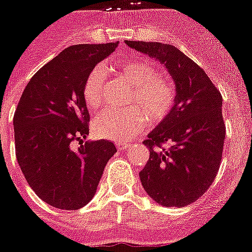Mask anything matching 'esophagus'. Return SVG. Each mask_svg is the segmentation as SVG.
<instances>
[{
  "instance_id": "obj_1",
  "label": "esophagus",
  "mask_w": 252,
  "mask_h": 252,
  "mask_svg": "<svg viewBox=\"0 0 252 252\" xmlns=\"http://www.w3.org/2000/svg\"><path fill=\"white\" fill-rule=\"evenodd\" d=\"M116 146L119 147L120 150H126V149H128L130 145L126 144V142H122V141H118V142H116Z\"/></svg>"
}]
</instances>
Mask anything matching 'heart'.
<instances>
[{"mask_svg":"<svg viewBox=\"0 0 252 252\" xmlns=\"http://www.w3.org/2000/svg\"><path fill=\"white\" fill-rule=\"evenodd\" d=\"M118 72L133 85L132 101L137 102L146 111L151 122L164 119L173 105L175 91L172 84L157 75L155 67L142 59H123L118 64ZM105 84V71L94 67L84 84V99L91 108L102 105V92ZM146 116L140 108L129 110H106L95 118L94 133L102 138L124 141L134 136L146 126Z\"/></svg>","mask_w":252,"mask_h":252,"instance_id":"obj_1","label":"heart"}]
</instances>
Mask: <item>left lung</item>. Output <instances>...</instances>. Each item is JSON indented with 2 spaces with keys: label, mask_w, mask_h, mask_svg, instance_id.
Segmentation results:
<instances>
[{
  "label": "left lung",
  "mask_w": 252,
  "mask_h": 252,
  "mask_svg": "<svg viewBox=\"0 0 252 252\" xmlns=\"http://www.w3.org/2000/svg\"><path fill=\"white\" fill-rule=\"evenodd\" d=\"M163 64L175 81L173 106L147 134L150 158L140 172L149 197L165 207H185L212 185L225 140L222 97L197 63L161 42L126 41ZM161 143H169L161 148Z\"/></svg>",
  "instance_id": "left-lung-1"
}]
</instances>
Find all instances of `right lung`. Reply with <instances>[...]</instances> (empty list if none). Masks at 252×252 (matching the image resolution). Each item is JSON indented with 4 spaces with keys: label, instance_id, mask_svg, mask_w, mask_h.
<instances>
[{
    "label": "right lung",
    "instance_id": "obj_1",
    "mask_svg": "<svg viewBox=\"0 0 252 252\" xmlns=\"http://www.w3.org/2000/svg\"><path fill=\"white\" fill-rule=\"evenodd\" d=\"M118 42L73 45L41 67L28 81L14 114L16 159L38 198L61 210H79L97 191L107 161L116 153L108 140L89 134L84 84ZM79 140L77 151L72 149Z\"/></svg>",
    "mask_w": 252,
    "mask_h": 252
}]
</instances>
